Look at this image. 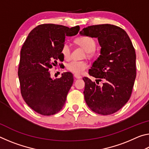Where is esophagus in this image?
I'll return each instance as SVG.
<instances>
[{
  "instance_id": "1",
  "label": "esophagus",
  "mask_w": 149,
  "mask_h": 149,
  "mask_svg": "<svg viewBox=\"0 0 149 149\" xmlns=\"http://www.w3.org/2000/svg\"><path fill=\"white\" fill-rule=\"evenodd\" d=\"M74 76L75 78H76V79H80V78H81V76L80 75H77V74H74Z\"/></svg>"
}]
</instances>
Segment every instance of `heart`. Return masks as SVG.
Masks as SVG:
<instances>
[{
  "mask_svg": "<svg viewBox=\"0 0 149 149\" xmlns=\"http://www.w3.org/2000/svg\"><path fill=\"white\" fill-rule=\"evenodd\" d=\"M75 42L77 45L86 50L88 56H91L93 52L95 50L96 42L91 37L88 36H81L75 39ZM62 53L64 58H70L71 55V48L68 44H64L62 49ZM66 69L69 72L74 73L75 74H82L87 69L88 65L84 61H77V60H72L68 63L65 65Z\"/></svg>",
  "mask_w": 149,
  "mask_h": 149,
  "instance_id": "1",
  "label": "heart"
}]
</instances>
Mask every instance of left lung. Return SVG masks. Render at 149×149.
<instances>
[{
    "label": "left lung",
    "instance_id": "obj_1",
    "mask_svg": "<svg viewBox=\"0 0 149 149\" xmlns=\"http://www.w3.org/2000/svg\"><path fill=\"white\" fill-rule=\"evenodd\" d=\"M81 35L97 38L100 55L93 62L89 74L97 78V85L84 77V97L93 112L101 115L114 114L129 100L136 77V54L129 36L120 27L100 24L85 27Z\"/></svg>",
    "mask_w": 149,
    "mask_h": 149
}]
</instances>
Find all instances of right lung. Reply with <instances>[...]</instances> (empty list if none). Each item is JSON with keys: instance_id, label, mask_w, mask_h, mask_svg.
<instances>
[{"instance_id": "add662e5", "label": "right lung", "mask_w": 149, "mask_h": 149, "mask_svg": "<svg viewBox=\"0 0 149 149\" xmlns=\"http://www.w3.org/2000/svg\"><path fill=\"white\" fill-rule=\"evenodd\" d=\"M79 31V26L69 28L52 24L39 25L22 46L17 72L21 94L26 104L40 114L53 115L64 107L74 82L73 74L64 72L53 79L49 70L58 60H64L62 49L65 37L74 36Z\"/></svg>"}]
</instances>
